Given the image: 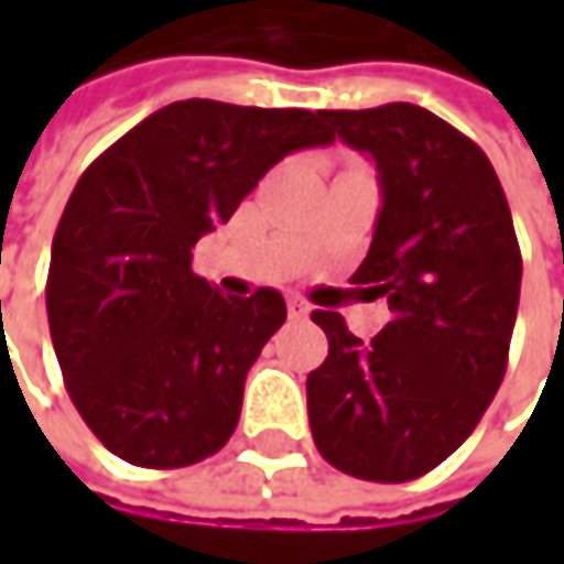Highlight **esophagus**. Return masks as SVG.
Instances as JSON below:
<instances>
[{
	"label": "esophagus",
	"instance_id": "1",
	"mask_svg": "<svg viewBox=\"0 0 564 564\" xmlns=\"http://www.w3.org/2000/svg\"><path fill=\"white\" fill-rule=\"evenodd\" d=\"M286 310H290L293 319H306V316H310V303H306L303 296H290V300H286Z\"/></svg>",
	"mask_w": 564,
	"mask_h": 564
}]
</instances>
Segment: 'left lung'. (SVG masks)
Listing matches in <instances>:
<instances>
[{
	"label": "left lung",
	"mask_w": 564,
	"mask_h": 564,
	"mask_svg": "<svg viewBox=\"0 0 564 564\" xmlns=\"http://www.w3.org/2000/svg\"><path fill=\"white\" fill-rule=\"evenodd\" d=\"M329 133L372 156L382 208L352 274L392 319L362 343L313 310L329 356L306 376L316 451L336 470L404 484L447 460L507 376L522 258L487 153L424 107L319 110Z\"/></svg>",
	"instance_id": "1"
}]
</instances>
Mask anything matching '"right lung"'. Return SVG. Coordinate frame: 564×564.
<instances>
[{
	"label": "right lung",
	"mask_w": 564,
	"mask_h": 564,
	"mask_svg": "<svg viewBox=\"0 0 564 564\" xmlns=\"http://www.w3.org/2000/svg\"><path fill=\"white\" fill-rule=\"evenodd\" d=\"M326 143L319 113L192 97L150 113L77 178L45 303L67 394L110 454L175 470L228 444L286 303L271 286L218 293L192 271V248L286 153Z\"/></svg>",
	"instance_id": "1"
}]
</instances>
